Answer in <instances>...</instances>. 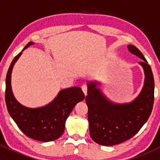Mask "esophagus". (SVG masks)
<instances>
[{"mask_svg":"<svg viewBox=\"0 0 160 160\" xmlns=\"http://www.w3.org/2000/svg\"><path fill=\"white\" fill-rule=\"evenodd\" d=\"M81 88H82V90H83V92L84 93V94L85 95L88 94V86H87L86 84H83L82 85Z\"/></svg>","mask_w":160,"mask_h":160,"instance_id":"obj_1","label":"esophagus"}]
</instances>
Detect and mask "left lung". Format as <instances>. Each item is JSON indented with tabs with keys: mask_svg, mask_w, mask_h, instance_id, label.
Returning a JSON list of instances; mask_svg holds the SVG:
<instances>
[{
	"mask_svg": "<svg viewBox=\"0 0 160 160\" xmlns=\"http://www.w3.org/2000/svg\"><path fill=\"white\" fill-rule=\"evenodd\" d=\"M132 54L142 59L144 87L136 99L128 104H114L97 88V82L88 83L86 103L88 107L90 135L95 142L114 146L132 138L151 114L154 103V78L151 67L142 53L133 45L128 46Z\"/></svg>",
	"mask_w": 160,
	"mask_h": 160,
	"instance_id": "8db88e82",
	"label": "left lung"
}]
</instances>
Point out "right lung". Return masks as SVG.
Returning <instances> with one entry per match:
<instances>
[{
  "label": "right lung",
  "mask_w": 160,
  "mask_h": 160,
  "mask_svg": "<svg viewBox=\"0 0 160 160\" xmlns=\"http://www.w3.org/2000/svg\"><path fill=\"white\" fill-rule=\"evenodd\" d=\"M33 44L30 42L23 50ZM22 51L14 58L6 76L5 102L8 111L26 136L41 142L53 141L63 134L66 120L76 104L84 99L85 95L81 88L73 87L61 90L57 97L45 107L29 108L22 105L12 93L11 77L13 67Z\"/></svg>",
  "instance_id": "1"
}]
</instances>
